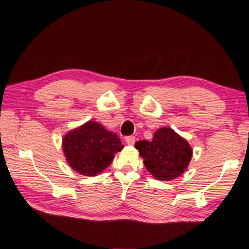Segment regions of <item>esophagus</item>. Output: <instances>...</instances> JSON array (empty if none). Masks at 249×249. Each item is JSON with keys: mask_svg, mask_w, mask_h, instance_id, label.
Listing matches in <instances>:
<instances>
[{"mask_svg": "<svg viewBox=\"0 0 249 249\" xmlns=\"http://www.w3.org/2000/svg\"><path fill=\"white\" fill-rule=\"evenodd\" d=\"M124 141L126 142L127 145H134L135 143V137L134 136H127L124 138Z\"/></svg>", "mask_w": 249, "mask_h": 249, "instance_id": "34e87169", "label": "esophagus"}]
</instances>
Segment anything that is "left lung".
<instances>
[{
	"label": "left lung",
	"mask_w": 249,
	"mask_h": 249,
	"mask_svg": "<svg viewBox=\"0 0 249 249\" xmlns=\"http://www.w3.org/2000/svg\"><path fill=\"white\" fill-rule=\"evenodd\" d=\"M146 169L156 179L171 180L182 176L189 165L193 150L188 141L170 127L154 133L152 141L135 143Z\"/></svg>",
	"instance_id": "left-lung-1"
}]
</instances>
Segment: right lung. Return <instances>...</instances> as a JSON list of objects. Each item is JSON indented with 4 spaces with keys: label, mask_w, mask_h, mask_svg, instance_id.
Here are the masks:
<instances>
[{
    "label": "right lung",
    "mask_w": 249,
    "mask_h": 249,
    "mask_svg": "<svg viewBox=\"0 0 249 249\" xmlns=\"http://www.w3.org/2000/svg\"><path fill=\"white\" fill-rule=\"evenodd\" d=\"M123 148L115 133L93 120L71 130L62 139L67 163L71 169L86 177H94L106 169Z\"/></svg>",
    "instance_id": "add662e5"
}]
</instances>
